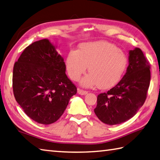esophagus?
<instances>
[{
    "label": "esophagus",
    "instance_id": "34e87169",
    "mask_svg": "<svg viewBox=\"0 0 160 160\" xmlns=\"http://www.w3.org/2000/svg\"><path fill=\"white\" fill-rule=\"evenodd\" d=\"M77 92L79 93V95H85L87 94V93H88V92L86 91V90H83L80 89V88L77 89Z\"/></svg>",
    "mask_w": 160,
    "mask_h": 160
}]
</instances>
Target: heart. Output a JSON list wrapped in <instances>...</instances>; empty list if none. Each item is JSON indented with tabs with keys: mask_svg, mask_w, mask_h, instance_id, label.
I'll use <instances>...</instances> for the list:
<instances>
[{
	"mask_svg": "<svg viewBox=\"0 0 160 160\" xmlns=\"http://www.w3.org/2000/svg\"><path fill=\"white\" fill-rule=\"evenodd\" d=\"M128 64L125 53L116 45L104 41L81 44L77 51H71L66 60L69 76L78 80L88 66L90 73L81 80L86 88L98 86L107 89L118 82Z\"/></svg>",
	"mask_w": 160,
	"mask_h": 160,
	"instance_id": "heart-1",
	"label": "heart"
}]
</instances>
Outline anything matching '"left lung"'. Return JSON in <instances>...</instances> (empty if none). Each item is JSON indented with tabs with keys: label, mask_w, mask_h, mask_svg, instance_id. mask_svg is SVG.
<instances>
[{
	"label": "left lung",
	"mask_w": 160,
	"mask_h": 160,
	"mask_svg": "<svg viewBox=\"0 0 160 160\" xmlns=\"http://www.w3.org/2000/svg\"><path fill=\"white\" fill-rule=\"evenodd\" d=\"M150 81V65L143 52L139 48L130 50L129 65L122 79L108 92L98 95L96 116L109 125L130 119L145 102Z\"/></svg>",
	"instance_id": "left-lung-1"
}]
</instances>
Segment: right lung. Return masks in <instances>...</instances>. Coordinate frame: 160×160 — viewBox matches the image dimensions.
I'll return each instance as SVG.
<instances>
[{"label":"right lung","instance_id":"obj_1","mask_svg":"<svg viewBox=\"0 0 160 160\" xmlns=\"http://www.w3.org/2000/svg\"><path fill=\"white\" fill-rule=\"evenodd\" d=\"M65 71L64 59L47 39L27 47L14 63L15 99L35 122L43 125L55 122L77 93V87Z\"/></svg>","mask_w":160,"mask_h":160}]
</instances>
